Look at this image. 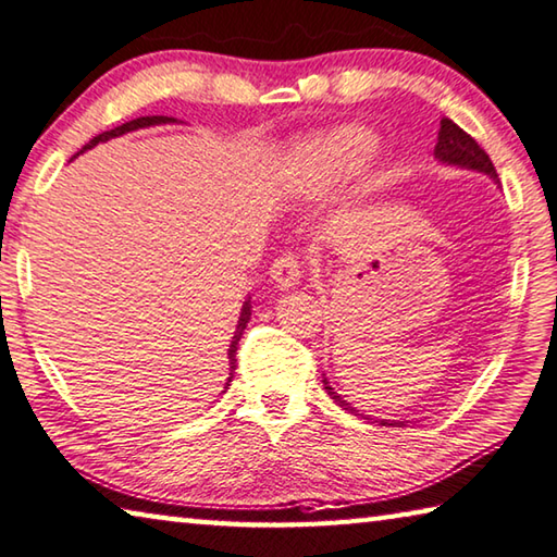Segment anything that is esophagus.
Wrapping results in <instances>:
<instances>
[{
  "label": "esophagus",
  "mask_w": 557,
  "mask_h": 557,
  "mask_svg": "<svg viewBox=\"0 0 557 557\" xmlns=\"http://www.w3.org/2000/svg\"><path fill=\"white\" fill-rule=\"evenodd\" d=\"M300 281V263L294 257V253H284L273 261L271 267V284L276 286L278 290H288L294 288Z\"/></svg>",
  "instance_id": "esophagus-1"
}]
</instances>
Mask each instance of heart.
I'll list each match as a JSON object with an SVG mask.
<instances>
[{"label":"heart","instance_id":"obj_1","mask_svg":"<svg viewBox=\"0 0 557 557\" xmlns=\"http://www.w3.org/2000/svg\"><path fill=\"white\" fill-rule=\"evenodd\" d=\"M376 149L379 136L359 124L308 136L288 153L284 165L286 188L298 198H327L359 178Z\"/></svg>","mask_w":557,"mask_h":557}]
</instances>
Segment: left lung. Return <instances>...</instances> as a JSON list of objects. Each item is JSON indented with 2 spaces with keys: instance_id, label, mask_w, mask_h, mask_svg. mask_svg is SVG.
Listing matches in <instances>:
<instances>
[{
  "instance_id": "8db88e82",
  "label": "left lung",
  "mask_w": 557,
  "mask_h": 557,
  "mask_svg": "<svg viewBox=\"0 0 557 557\" xmlns=\"http://www.w3.org/2000/svg\"><path fill=\"white\" fill-rule=\"evenodd\" d=\"M435 161L443 165H453V169L484 173V175H490L494 185H499V175H496L494 163L490 156H486V151L472 139L470 134L462 132L453 120H447V116H443L441 120V134H437V144H435ZM323 386H325L327 396L333 398L339 408H345V411L364 418V421H369V423H379V425H388V428H404L406 423H411V421H404V418L401 421H386V418H374V416L362 413L359 408L345 401V398L339 396L333 386H330V379L325 374H323Z\"/></svg>"
}]
</instances>
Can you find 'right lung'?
<instances>
[{
  "mask_svg": "<svg viewBox=\"0 0 557 557\" xmlns=\"http://www.w3.org/2000/svg\"><path fill=\"white\" fill-rule=\"evenodd\" d=\"M159 124H183V122L175 120V116H163V114L139 116V120H132V122H126V124H122V126H114V129H110V132L97 134L95 139L87 141V144L83 146V149L77 151L75 156L85 153L87 149H95L97 144H104V141H110V139H116V136H122V134H129V132H136V129H149V126H159ZM75 156H73V159H75ZM249 318H251V296L244 298V306H242V313H239V320H237V327H234V335H232V339H230V349H227L230 376H227V382H224V388H227V386L232 384V379H234V369H237V359H234V352H237L239 337H242V333H244V327H247Z\"/></svg>",
  "mask_w": 557,
  "mask_h": 557,
  "instance_id": "1",
  "label": "right lung"
}]
</instances>
